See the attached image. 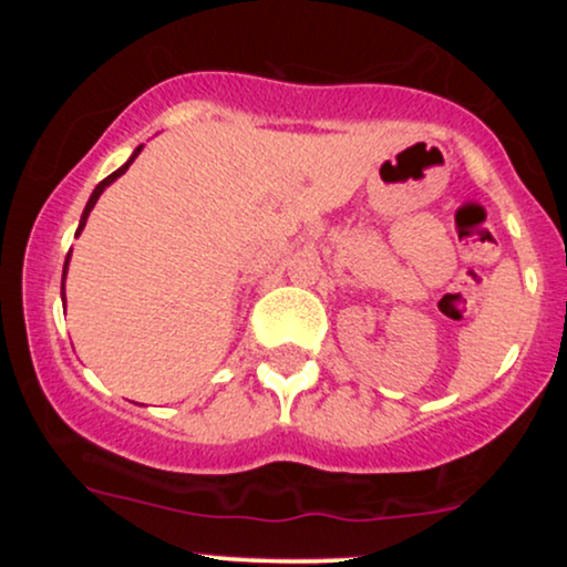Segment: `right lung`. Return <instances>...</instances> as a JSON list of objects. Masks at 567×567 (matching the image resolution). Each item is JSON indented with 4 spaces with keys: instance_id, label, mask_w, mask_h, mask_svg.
Here are the masks:
<instances>
[{
    "instance_id": "right-lung-1",
    "label": "right lung",
    "mask_w": 567,
    "mask_h": 567,
    "mask_svg": "<svg viewBox=\"0 0 567 567\" xmlns=\"http://www.w3.org/2000/svg\"><path fill=\"white\" fill-rule=\"evenodd\" d=\"M141 148H143V146H138V148H135V152H133V157H130V159L125 162V165H122V167H120V171H114L112 175H109V178H103V181H101V184H97V186H95V192H93V194H90L87 205H84V213H82V218H80V229H76V237H80V231L84 229V224H87V216H90V210H93V207H95V202H97V197H101V194H103V188H106L109 184H112V181H116V178H120V175H122V173H125L130 165H133V159H135V157H138V154H141ZM69 256H71V250H69ZM69 256H66V264H63V279H66V269H69ZM63 303H66V292H63Z\"/></svg>"
}]
</instances>
